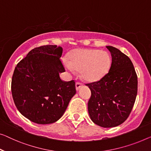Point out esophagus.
<instances>
[{"label": "esophagus", "instance_id": "1", "mask_svg": "<svg viewBox=\"0 0 151 151\" xmlns=\"http://www.w3.org/2000/svg\"><path fill=\"white\" fill-rule=\"evenodd\" d=\"M82 86V83L79 82V81H76V90H78Z\"/></svg>", "mask_w": 151, "mask_h": 151}]
</instances>
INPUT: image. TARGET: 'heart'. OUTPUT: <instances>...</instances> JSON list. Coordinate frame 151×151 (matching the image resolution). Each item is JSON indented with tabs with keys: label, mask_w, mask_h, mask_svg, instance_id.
Wrapping results in <instances>:
<instances>
[{
	"label": "heart",
	"mask_w": 151,
	"mask_h": 151,
	"mask_svg": "<svg viewBox=\"0 0 151 151\" xmlns=\"http://www.w3.org/2000/svg\"><path fill=\"white\" fill-rule=\"evenodd\" d=\"M69 60V62H64L66 68L70 72L79 70L82 78L87 81L100 79L111 65L109 53L96 49H77L70 54Z\"/></svg>",
	"instance_id": "obj_1"
}]
</instances>
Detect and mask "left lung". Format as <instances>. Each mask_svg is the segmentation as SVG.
Returning <instances> with one entry per match:
<instances>
[{
    "mask_svg": "<svg viewBox=\"0 0 151 151\" xmlns=\"http://www.w3.org/2000/svg\"><path fill=\"white\" fill-rule=\"evenodd\" d=\"M109 73L98 81L85 84L91 89L88 112L91 121L102 127L121 125L133 109L138 92V76L131 60L112 46Z\"/></svg>",
    "mask_w": 151,
    "mask_h": 151,
    "instance_id": "1",
    "label": "left lung"
}]
</instances>
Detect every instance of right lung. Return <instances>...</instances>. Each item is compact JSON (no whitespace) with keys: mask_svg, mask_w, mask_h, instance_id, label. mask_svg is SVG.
Here are the masks:
<instances>
[{"mask_svg":"<svg viewBox=\"0 0 151 151\" xmlns=\"http://www.w3.org/2000/svg\"><path fill=\"white\" fill-rule=\"evenodd\" d=\"M62 51L57 45L36 47L15 66L11 80L13 101L20 113L34 123L57 121L76 93L75 81L60 77L65 72Z\"/></svg>","mask_w":151,"mask_h":151,"instance_id":"right-lung-1","label":"right lung"}]
</instances>
